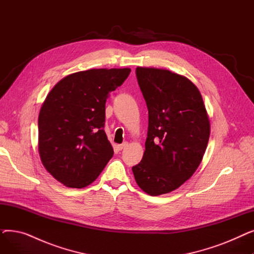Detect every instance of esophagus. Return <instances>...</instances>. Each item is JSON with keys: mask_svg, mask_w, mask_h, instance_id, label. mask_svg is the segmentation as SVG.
<instances>
[{"mask_svg": "<svg viewBox=\"0 0 254 254\" xmlns=\"http://www.w3.org/2000/svg\"><path fill=\"white\" fill-rule=\"evenodd\" d=\"M127 142H124L123 144L117 145V149L120 151V150H123L125 147H127Z\"/></svg>", "mask_w": 254, "mask_h": 254, "instance_id": "34e87169", "label": "esophagus"}]
</instances>
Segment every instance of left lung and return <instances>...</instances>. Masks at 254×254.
<instances>
[{
    "instance_id": "1",
    "label": "left lung",
    "mask_w": 254,
    "mask_h": 254,
    "mask_svg": "<svg viewBox=\"0 0 254 254\" xmlns=\"http://www.w3.org/2000/svg\"><path fill=\"white\" fill-rule=\"evenodd\" d=\"M148 109L142 161L131 168L137 184L150 195L178 189L201 164L210 123L197 87L181 75L154 68L136 69Z\"/></svg>"
}]
</instances>
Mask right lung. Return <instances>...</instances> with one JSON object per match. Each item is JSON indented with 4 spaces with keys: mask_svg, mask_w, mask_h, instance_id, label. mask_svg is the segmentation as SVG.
Wrapping results in <instances>:
<instances>
[{
    "mask_svg": "<svg viewBox=\"0 0 254 254\" xmlns=\"http://www.w3.org/2000/svg\"><path fill=\"white\" fill-rule=\"evenodd\" d=\"M130 69H91L64 77L51 89L38 118L45 169L68 188L95 181L113 156L104 130L105 105Z\"/></svg>",
    "mask_w": 254,
    "mask_h": 254,
    "instance_id": "1",
    "label": "right lung"
}]
</instances>
